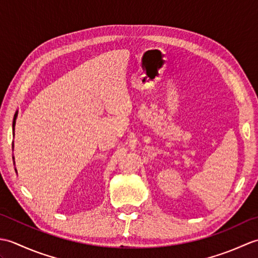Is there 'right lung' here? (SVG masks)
I'll list each match as a JSON object with an SVG mask.
<instances>
[{"instance_id": "obj_1", "label": "right lung", "mask_w": 258, "mask_h": 258, "mask_svg": "<svg viewBox=\"0 0 258 258\" xmlns=\"http://www.w3.org/2000/svg\"><path fill=\"white\" fill-rule=\"evenodd\" d=\"M14 123H15V117H14V122H13V126H14Z\"/></svg>"}]
</instances>
